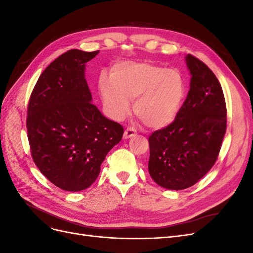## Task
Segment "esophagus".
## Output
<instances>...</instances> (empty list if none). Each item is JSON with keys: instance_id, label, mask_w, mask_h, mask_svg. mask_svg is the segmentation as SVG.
<instances>
[{"instance_id": "1", "label": "esophagus", "mask_w": 253, "mask_h": 253, "mask_svg": "<svg viewBox=\"0 0 253 253\" xmlns=\"http://www.w3.org/2000/svg\"><path fill=\"white\" fill-rule=\"evenodd\" d=\"M136 135V129L133 127V126H129L127 127L126 131H125V134H124V138L125 139H127V138H131V137L135 136Z\"/></svg>"}]
</instances>
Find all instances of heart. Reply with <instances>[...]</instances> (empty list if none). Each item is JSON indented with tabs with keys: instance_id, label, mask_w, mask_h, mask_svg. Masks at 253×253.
I'll list each match as a JSON object with an SVG mask.
<instances>
[{
	"instance_id": "obj_1",
	"label": "heart",
	"mask_w": 253,
	"mask_h": 253,
	"mask_svg": "<svg viewBox=\"0 0 253 253\" xmlns=\"http://www.w3.org/2000/svg\"><path fill=\"white\" fill-rule=\"evenodd\" d=\"M99 89L106 110L115 119L126 117L134 99V111L152 128L169 126L185 99L186 82L175 68L148 62H121L115 65L112 79L99 80Z\"/></svg>"
}]
</instances>
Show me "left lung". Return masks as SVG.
Segmentation results:
<instances>
[{
	"mask_svg": "<svg viewBox=\"0 0 253 253\" xmlns=\"http://www.w3.org/2000/svg\"><path fill=\"white\" fill-rule=\"evenodd\" d=\"M190 89L172 124L149 137V173L157 185L187 189L203 178L217 160L227 128L223 88L203 61L186 57Z\"/></svg>",
	"mask_w": 253,
	"mask_h": 253,
	"instance_id": "obj_1",
	"label": "left lung"
}]
</instances>
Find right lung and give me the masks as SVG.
<instances>
[{"label":"right lung","mask_w":253,"mask_h":253,"mask_svg":"<svg viewBox=\"0 0 253 253\" xmlns=\"http://www.w3.org/2000/svg\"><path fill=\"white\" fill-rule=\"evenodd\" d=\"M96 51L71 49L45 68L27 106V137L34 163L58 188L77 192L100 173L110 150L124 135L118 122L91 103L85 63Z\"/></svg>","instance_id":"add662e5"}]
</instances>
